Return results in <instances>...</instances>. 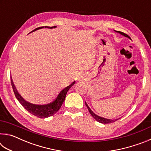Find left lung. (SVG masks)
I'll return each instance as SVG.
<instances>
[{"instance_id":"left-lung-1","label":"left lung","mask_w":151,"mask_h":151,"mask_svg":"<svg viewBox=\"0 0 151 151\" xmlns=\"http://www.w3.org/2000/svg\"><path fill=\"white\" fill-rule=\"evenodd\" d=\"M114 31L116 32H118V33H119V34H121V35L124 36V37H125L129 38V39H131V38H130L129 36H128L127 35L124 34V32H121V31H116V30H114ZM85 104H86V107H87V108H88V111H89V112H90V114H91V116H93V118H94V119H95L96 121L101 122V123H103V124L112 123V122H115L116 121H117V120L119 119H106V118H104V117H102V116H100L97 115V114H96L93 111H92V110L91 109L90 107L88 106V105L87 104V103H86V102H85ZM119 119H120V118H119Z\"/></svg>"}]
</instances>
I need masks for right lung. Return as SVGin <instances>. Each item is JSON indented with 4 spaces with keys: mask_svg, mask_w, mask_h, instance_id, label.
Returning a JSON list of instances; mask_svg holds the SVG:
<instances>
[{
    "mask_svg": "<svg viewBox=\"0 0 151 151\" xmlns=\"http://www.w3.org/2000/svg\"><path fill=\"white\" fill-rule=\"evenodd\" d=\"M57 27H39L38 29H36L35 30H32V32L35 31V30H39L40 29H42V28H48V29H53V28H56ZM32 32H30L31 33ZM11 85L12 86V89H13L14 93L15 94V96L17 99V100L19 101V103L22 104V106L27 110V111H29L30 113H31L33 115L39 117L40 119H45L48 118V117L51 116L57 112L58 110L60 109L61 106L63 103V102L65 101V97L68 91L70 88L71 86L73 85H75V81H73V83H71L69 85L66 86L65 88H64L63 90H61L59 93L58 94L57 96L53 100L52 102H50L49 103L45 104H32L31 103L27 101L25 99L20 95V93L18 92L17 89L15 86L14 84L12 81V77H11Z\"/></svg>",
    "mask_w": 151,
    "mask_h": 151,
    "instance_id": "obj_1",
    "label": "right lung"
}]
</instances>
